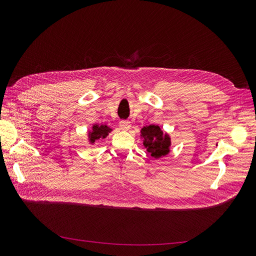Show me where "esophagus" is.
<instances>
[{
	"label": "esophagus",
	"mask_w": 256,
	"mask_h": 256,
	"mask_svg": "<svg viewBox=\"0 0 256 256\" xmlns=\"http://www.w3.org/2000/svg\"><path fill=\"white\" fill-rule=\"evenodd\" d=\"M120 127L122 130L128 131L131 128V122L129 120H120Z\"/></svg>",
	"instance_id": "34e87169"
}]
</instances>
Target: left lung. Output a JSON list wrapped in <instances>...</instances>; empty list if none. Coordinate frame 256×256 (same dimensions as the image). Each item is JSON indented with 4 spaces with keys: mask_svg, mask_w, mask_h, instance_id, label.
I'll return each mask as SVG.
<instances>
[{
    "mask_svg": "<svg viewBox=\"0 0 256 256\" xmlns=\"http://www.w3.org/2000/svg\"><path fill=\"white\" fill-rule=\"evenodd\" d=\"M141 138L146 150L154 159L164 157L171 152V138L158 125H150L141 129Z\"/></svg>",
    "mask_w": 256,
    "mask_h": 256,
    "instance_id": "1",
    "label": "left lung"
}]
</instances>
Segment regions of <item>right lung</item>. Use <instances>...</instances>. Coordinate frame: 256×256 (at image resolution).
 Instances as JSON below:
<instances>
[{
	"mask_svg": "<svg viewBox=\"0 0 256 256\" xmlns=\"http://www.w3.org/2000/svg\"><path fill=\"white\" fill-rule=\"evenodd\" d=\"M111 131H112V128H110L109 126L98 125V124H95L88 134V143L92 145L100 140H104V138H106L108 136H109Z\"/></svg>",
	"mask_w": 256,
	"mask_h": 256,
	"instance_id": "obj_1",
	"label": "right lung"
}]
</instances>
